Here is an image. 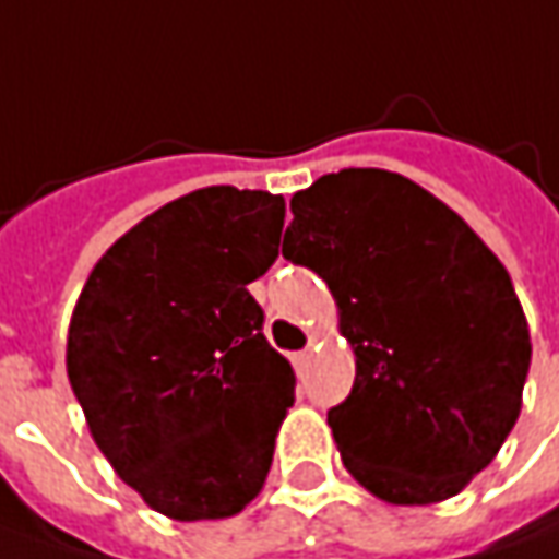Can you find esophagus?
<instances>
[{"instance_id": "1", "label": "esophagus", "mask_w": 559, "mask_h": 559, "mask_svg": "<svg viewBox=\"0 0 559 559\" xmlns=\"http://www.w3.org/2000/svg\"><path fill=\"white\" fill-rule=\"evenodd\" d=\"M309 359H312V344H309V347H304V350L294 353V362H297V369H306V366H309Z\"/></svg>"}]
</instances>
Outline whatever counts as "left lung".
Listing matches in <instances>:
<instances>
[{"label": "left lung", "mask_w": 559, "mask_h": 559, "mask_svg": "<svg viewBox=\"0 0 559 559\" xmlns=\"http://www.w3.org/2000/svg\"><path fill=\"white\" fill-rule=\"evenodd\" d=\"M281 253L325 281L356 353L328 409L347 473L388 503L460 495L520 419L532 362L513 281L419 183L344 168L294 193Z\"/></svg>", "instance_id": "8db88e82"}]
</instances>
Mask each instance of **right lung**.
<instances>
[{
    "label": "right lung",
    "instance_id": "right-lung-1",
    "mask_svg": "<svg viewBox=\"0 0 559 559\" xmlns=\"http://www.w3.org/2000/svg\"><path fill=\"white\" fill-rule=\"evenodd\" d=\"M281 228L269 190H193L118 237L74 306V397L111 469L162 516H234L272 469L294 369L247 284L278 259Z\"/></svg>",
    "mask_w": 559,
    "mask_h": 559
}]
</instances>
